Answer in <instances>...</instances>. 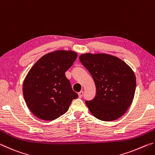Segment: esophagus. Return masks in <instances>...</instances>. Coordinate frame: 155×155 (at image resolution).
I'll return each mask as SVG.
<instances>
[{
    "label": "esophagus",
    "instance_id": "34e87169",
    "mask_svg": "<svg viewBox=\"0 0 155 155\" xmlns=\"http://www.w3.org/2000/svg\"><path fill=\"white\" fill-rule=\"evenodd\" d=\"M78 97H79V98H82V96L83 95V91H79V92L78 93Z\"/></svg>",
    "mask_w": 155,
    "mask_h": 155
}]
</instances>
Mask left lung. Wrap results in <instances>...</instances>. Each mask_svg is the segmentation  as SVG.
Masks as SVG:
<instances>
[{
  "label": "left lung",
  "instance_id": "8db88e82",
  "mask_svg": "<svg viewBox=\"0 0 155 155\" xmlns=\"http://www.w3.org/2000/svg\"><path fill=\"white\" fill-rule=\"evenodd\" d=\"M80 61L92 76L96 87L92 101H85L94 117L109 122L122 116L134 98V72L118 57L104 53H85Z\"/></svg>",
  "mask_w": 155,
  "mask_h": 155
}]
</instances>
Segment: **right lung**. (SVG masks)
Returning <instances> with one entry per match:
<instances>
[{
    "instance_id": "right-lung-1",
    "label": "right lung",
    "mask_w": 155,
    "mask_h": 155,
    "mask_svg": "<svg viewBox=\"0 0 155 155\" xmlns=\"http://www.w3.org/2000/svg\"><path fill=\"white\" fill-rule=\"evenodd\" d=\"M77 58L74 51H55L41 57L28 71L23 82V96L28 108L38 118H58L78 98L65 74Z\"/></svg>"
}]
</instances>
